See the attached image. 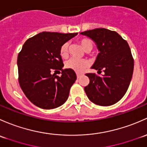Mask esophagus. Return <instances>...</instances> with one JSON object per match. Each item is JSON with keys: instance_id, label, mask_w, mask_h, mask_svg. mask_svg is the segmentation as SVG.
Masks as SVG:
<instances>
[{"instance_id": "1", "label": "esophagus", "mask_w": 147, "mask_h": 147, "mask_svg": "<svg viewBox=\"0 0 147 147\" xmlns=\"http://www.w3.org/2000/svg\"><path fill=\"white\" fill-rule=\"evenodd\" d=\"M76 76H77V78H79V77L81 76V74H80V73H76Z\"/></svg>"}]
</instances>
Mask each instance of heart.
I'll return each instance as SVG.
<instances>
[{
    "instance_id": "1",
    "label": "heart",
    "mask_w": 147,
    "mask_h": 147,
    "mask_svg": "<svg viewBox=\"0 0 147 147\" xmlns=\"http://www.w3.org/2000/svg\"><path fill=\"white\" fill-rule=\"evenodd\" d=\"M81 47L85 51L91 50L93 48V43L91 41L87 39H83L80 41ZM68 49H69V43H64L60 48V55L63 58H66L68 56ZM88 63L85 59H78L76 58H71L68 59L65 63L66 68L75 71L76 72L82 71L83 69L88 66Z\"/></svg>"
}]
</instances>
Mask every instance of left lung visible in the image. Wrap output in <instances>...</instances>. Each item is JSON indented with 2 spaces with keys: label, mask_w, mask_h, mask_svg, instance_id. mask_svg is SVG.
<instances>
[{
  "label": "left lung",
  "mask_w": 147,
  "mask_h": 147,
  "mask_svg": "<svg viewBox=\"0 0 147 147\" xmlns=\"http://www.w3.org/2000/svg\"><path fill=\"white\" fill-rule=\"evenodd\" d=\"M91 39L100 51L91 69L100 72L86 74L90 83L84 88L91 102L101 106L117 102L127 90L134 70V59L127 41L117 32L97 28L80 33Z\"/></svg>",
  "instance_id": "8db88e82"
}]
</instances>
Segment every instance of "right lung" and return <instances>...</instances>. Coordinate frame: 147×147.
<instances>
[{
    "label": "right lung",
    "instance_id": "right-lung-1",
    "mask_svg": "<svg viewBox=\"0 0 147 147\" xmlns=\"http://www.w3.org/2000/svg\"><path fill=\"white\" fill-rule=\"evenodd\" d=\"M77 34L42 32L22 46L18 57V80L23 93L36 106L50 110L68 99L76 74L72 69H62L60 48ZM54 70H61V76L51 74Z\"/></svg>",
    "mask_w": 147,
    "mask_h": 147
}]
</instances>
